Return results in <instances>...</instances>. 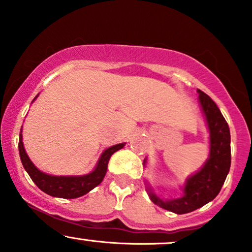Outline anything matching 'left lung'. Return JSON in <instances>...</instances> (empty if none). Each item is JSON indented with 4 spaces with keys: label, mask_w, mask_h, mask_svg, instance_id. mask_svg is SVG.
<instances>
[{
    "label": "left lung",
    "mask_w": 252,
    "mask_h": 252,
    "mask_svg": "<svg viewBox=\"0 0 252 252\" xmlns=\"http://www.w3.org/2000/svg\"><path fill=\"white\" fill-rule=\"evenodd\" d=\"M199 103L207 129H209L210 154L204 166L192 174L181 187L182 195L175 199H163L156 195L148 181L146 189L154 204L176 215L189 213L204 206L220 192L231 166V136L230 129L217 104L201 90H198ZM147 158L143 166L146 167Z\"/></svg>",
    "instance_id": "1"
}]
</instances>
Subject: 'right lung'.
<instances>
[{
	"label": "right lung",
	"mask_w": 252,
	"mask_h": 252,
	"mask_svg": "<svg viewBox=\"0 0 252 252\" xmlns=\"http://www.w3.org/2000/svg\"><path fill=\"white\" fill-rule=\"evenodd\" d=\"M37 97V96H36ZM34 98V100L36 99ZM126 143L115 144V146L109 147L102 153L99 156V160L97 161L96 167L92 172L85 175H51L47 173H43L39 168H36L35 164L31 161L30 156L26 153V149L22 142V128L20 131V141H19V153L20 158L26 172L31 176L34 184L39 187L46 194L56 196V198L63 199H76L79 198L90 190L94 189L103 181L104 176L106 174L108 169V163L110 158L117 150L122 149Z\"/></svg>",
	"instance_id": "add662e5"
}]
</instances>
